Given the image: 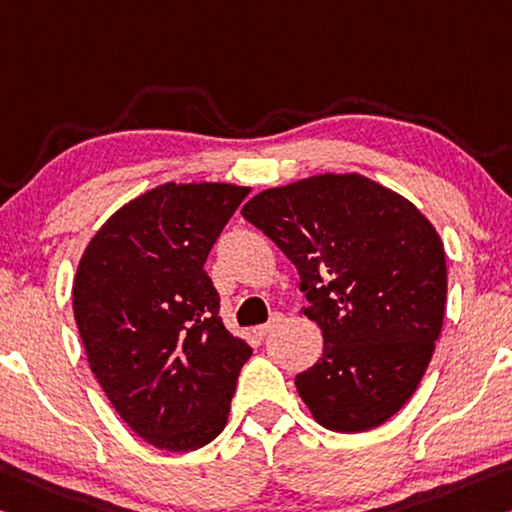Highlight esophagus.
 Segmentation results:
<instances>
[{
	"instance_id": "obj_1",
	"label": "esophagus",
	"mask_w": 512,
	"mask_h": 512,
	"mask_svg": "<svg viewBox=\"0 0 512 512\" xmlns=\"http://www.w3.org/2000/svg\"><path fill=\"white\" fill-rule=\"evenodd\" d=\"M282 323H285V316H282V314H273L269 323H264V326H259V328L255 330V335H257V337L271 335V332H273L275 328H280Z\"/></svg>"
}]
</instances>
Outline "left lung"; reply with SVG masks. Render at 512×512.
I'll list each match as a JSON object with an SVG mask.
<instances>
[{
	"mask_svg": "<svg viewBox=\"0 0 512 512\" xmlns=\"http://www.w3.org/2000/svg\"><path fill=\"white\" fill-rule=\"evenodd\" d=\"M300 275L321 360L296 376L321 426L362 433L396 415L433 358L446 259L431 221L369 177L314 175L257 193L241 209Z\"/></svg>",
	"mask_w": 512,
	"mask_h": 512,
	"instance_id": "left-lung-1",
	"label": "left lung"
}]
</instances>
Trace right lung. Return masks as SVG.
Here are the masks:
<instances>
[{"label":"right lung","mask_w":512,"mask_h":512,"mask_svg":"<svg viewBox=\"0 0 512 512\" xmlns=\"http://www.w3.org/2000/svg\"><path fill=\"white\" fill-rule=\"evenodd\" d=\"M248 191L161 184L120 207L81 255L72 310L88 364L120 419L157 449L212 442L253 353L225 330L205 271Z\"/></svg>","instance_id":"1"}]
</instances>
